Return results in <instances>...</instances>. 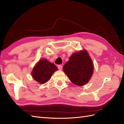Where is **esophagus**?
I'll return each instance as SVG.
<instances>
[{"label":"esophagus","mask_w":124,"mask_h":124,"mask_svg":"<svg viewBox=\"0 0 124 124\" xmlns=\"http://www.w3.org/2000/svg\"><path fill=\"white\" fill-rule=\"evenodd\" d=\"M57 67L59 70H62V66L61 65H57Z\"/></svg>","instance_id":"1"}]
</instances>
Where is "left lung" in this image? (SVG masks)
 Segmentation results:
<instances>
[{"label":"left lung","instance_id":"left-lung-1","mask_svg":"<svg viewBox=\"0 0 124 124\" xmlns=\"http://www.w3.org/2000/svg\"><path fill=\"white\" fill-rule=\"evenodd\" d=\"M63 70L72 83L78 86L87 84L93 76V65L85 50L72 54Z\"/></svg>","mask_w":124,"mask_h":124}]
</instances>
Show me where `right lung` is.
<instances>
[{
	"instance_id": "add662e5",
	"label": "right lung",
	"mask_w": 124,
	"mask_h": 124,
	"mask_svg": "<svg viewBox=\"0 0 124 124\" xmlns=\"http://www.w3.org/2000/svg\"><path fill=\"white\" fill-rule=\"evenodd\" d=\"M57 68L54 63L42 59L37 63L32 70L31 76L33 79L40 84H44L49 80Z\"/></svg>"
}]
</instances>
